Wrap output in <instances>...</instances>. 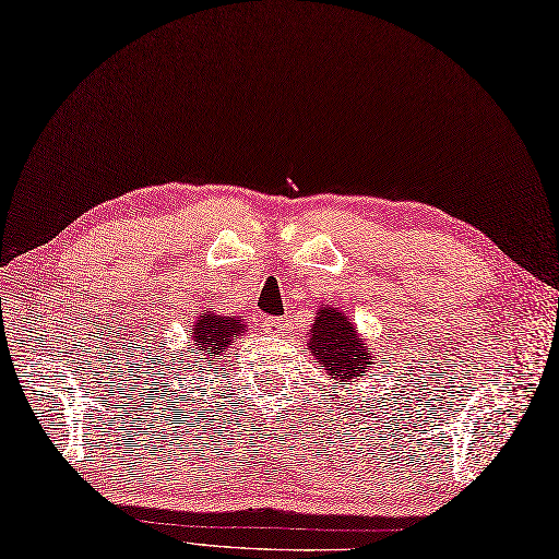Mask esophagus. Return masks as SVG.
Returning a JSON list of instances; mask_svg holds the SVG:
<instances>
[{
    "instance_id": "1",
    "label": "esophagus",
    "mask_w": 559,
    "mask_h": 559,
    "mask_svg": "<svg viewBox=\"0 0 559 559\" xmlns=\"http://www.w3.org/2000/svg\"><path fill=\"white\" fill-rule=\"evenodd\" d=\"M285 326H287L285 318H266L264 320V332L266 334H283Z\"/></svg>"
}]
</instances>
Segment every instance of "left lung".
<instances>
[{
    "label": "left lung",
    "instance_id": "8db88e82",
    "mask_svg": "<svg viewBox=\"0 0 559 559\" xmlns=\"http://www.w3.org/2000/svg\"><path fill=\"white\" fill-rule=\"evenodd\" d=\"M306 349L341 384L359 380L376 361V357H370V347L359 336L357 326L349 322V318L343 311H336L334 306L324 304L316 313Z\"/></svg>",
    "mask_w": 559,
    "mask_h": 559
}]
</instances>
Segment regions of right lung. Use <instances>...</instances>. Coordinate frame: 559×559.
<instances>
[{
    "instance_id": "add662e5",
    "label": "right lung",
    "mask_w": 559,
    "mask_h": 559,
    "mask_svg": "<svg viewBox=\"0 0 559 559\" xmlns=\"http://www.w3.org/2000/svg\"><path fill=\"white\" fill-rule=\"evenodd\" d=\"M246 329L241 316H218L214 311L200 313L191 332L193 357L214 361V357L223 355L237 341V336L246 334Z\"/></svg>"
}]
</instances>
